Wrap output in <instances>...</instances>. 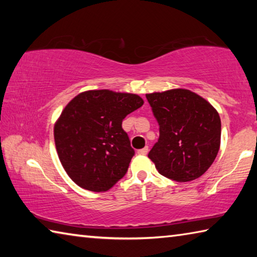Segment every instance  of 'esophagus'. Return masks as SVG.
Segmentation results:
<instances>
[{"mask_svg": "<svg viewBox=\"0 0 257 257\" xmlns=\"http://www.w3.org/2000/svg\"><path fill=\"white\" fill-rule=\"evenodd\" d=\"M147 152H149V147L145 146L144 149L138 150V154H141V155H146V154H147Z\"/></svg>", "mask_w": 257, "mask_h": 257, "instance_id": "esophagus-1", "label": "esophagus"}]
</instances>
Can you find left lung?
<instances>
[{"mask_svg": "<svg viewBox=\"0 0 257 257\" xmlns=\"http://www.w3.org/2000/svg\"><path fill=\"white\" fill-rule=\"evenodd\" d=\"M160 125V138L149 158L161 175L178 182L207 171L221 143V119L205 98L189 89L146 94Z\"/></svg>", "mask_w": 257, "mask_h": 257, "instance_id": "1", "label": "left lung"}]
</instances>
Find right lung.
<instances>
[{
	"instance_id": "1",
	"label": "right lung",
	"mask_w": 257,
	"mask_h": 257,
	"mask_svg": "<svg viewBox=\"0 0 257 257\" xmlns=\"http://www.w3.org/2000/svg\"><path fill=\"white\" fill-rule=\"evenodd\" d=\"M143 104L137 94L108 89L86 90L67 104L54 124V142L75 184L101 193L123 178L135 151L122 120Z\"/></svg>"
}]
</instances>
